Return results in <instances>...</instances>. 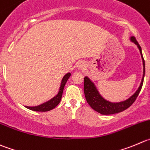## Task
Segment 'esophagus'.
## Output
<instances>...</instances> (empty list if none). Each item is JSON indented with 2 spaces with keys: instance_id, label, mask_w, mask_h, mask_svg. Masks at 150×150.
<instances>
[{
  "instance_id": "esophagus-1",
  "label": "esophagus",
  "mask_w": 150,
  "mask_h": 150,
  "mask_svg": "<svg viewBox=\"0 0 150 150\" xmlns=\"http://www.w3.org/2000/svg\"><path fill=\"white\" fill-rule=\"evenodd\" d=\"M85 68V63H79V65H78V68H79V69H80V70H83L84 68Z\"/></svg>"
}]
</instances>
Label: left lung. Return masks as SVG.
Wrapping results in <instances>:
<instances>
[{
	"label": "left lung",
	"mask_w": 150,
	"mask_h": 150,
	"mask_svg": "<svg viewBox=\"0 0 150 150\" xmlns=\"http://www.w3.org/2000/svg\"><path fill=\"white\" fill-rule=\"evenodd\" d=\"M131 42H133L134 44L137 45L138 48L140 51L141 56H142V62H143V77L142 79L140 85L138 87V90L135 91L129 98L125 101H122L120 102H111L108 101L99 93V91L96 87L95 84L88 78V76H85L84 78V93H85V99H86L87 102L89 104L90 106L96 110V112L102 114V115H110V114L118 113V112H122L127 109L129 107L132 105L136 98L138 97V94L142 90V85L144 82V78L145 74V62L144 59L143 55H142V48L140 45L138 44L137 40L134 37H131L129 38Z\"/></svg>",
	"instance_id": "1"
}]
</instances>
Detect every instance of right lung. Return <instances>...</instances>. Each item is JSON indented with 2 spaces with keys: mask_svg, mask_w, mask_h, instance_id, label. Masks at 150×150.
<instances>
[{
  "mask_svg": "<svg viewBox=\"0 0 150 150\" xmlns=\"http://www.w3.org/2000/svg\"><path fill=\"white\" fill-rule=\"evenodd\" d=\"M71 73H67L65 76H63L62 79V82H61L60 87H59V90L58 93L55 96L51 99L50 100H48V102H44V103L41 104V105H38V106L35 107H28L25 106V108H28V109L31 110L33 111H38V112H45V111H49L51 110L54 109V108H56L59 103L61 101V98H62V92H63L64 87H65V83L68 81V78L71 76Z\"/></svg>",
  "mask_w": 150,
  "mask_h": 150,
  "instance_id": "right-lung-1",
  "label": "right lung"
}]
</instances>
